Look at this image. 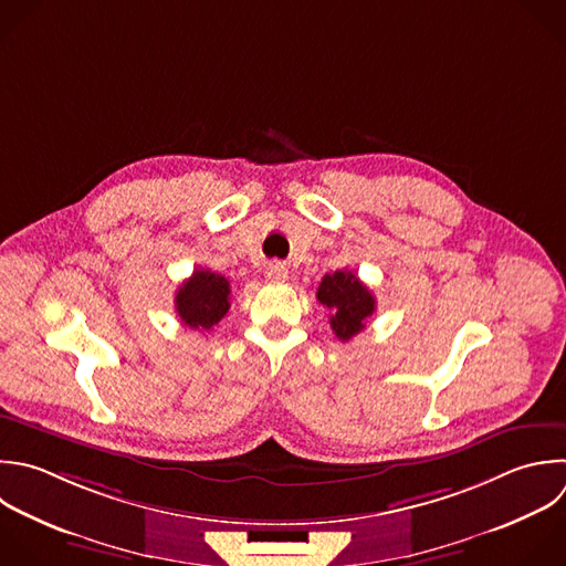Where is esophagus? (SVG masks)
Here are the masks:
<instances>
[{
  "instance_id": "obj_1",
  "label": "esophagus",
  "mask_w": 566,
  "mask_h": 566,
  "mask_svg": "<svg viewBox=\"0 0 566 566\" xmlns=\"http://www.w3.org/2000/svg\"><path fill=\"white\" fill-rule=\"evenodd\" d=\"M265 276H268V281H272V283H283L285 279H287V270H285V265H281V263H270L268 268H265Z\"/></svg>"
}]
</instances>
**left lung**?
<instances>
[{
    "label": "left lung",
    "instance_id": "left-lung-1",
    "mask_svg": "<svg viewBox=\"0 0 566 566\" xmlns=\"http://www.w3.org/2000/svg\"><path fill=\"white\" fill-rule=\"evenodd\" d=\"M316 298L332 312L329 325L340 340H349L363 332L365 321L376 310L374 294L347 270L325 274L316 290Z\"/></svg>",
    "mask_w": 566,
    "mask_h": 566
}]
</instances>
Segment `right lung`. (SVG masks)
<instances>
[{
    "label": "right lung",
    "mask_w": 566,
    "mask_h": 566,
    "mask_svg": "<svg viewBox=\"0 0 566 566\" xmlns=\"http://www.w3.org/2000/svg\"><path fill=\"white\" fill-rule=\"evenodd\" d=\"M175 310L184 325L210 332L230 310V281L210 270H195L177 290Z\"/></svg>",
    "instance_id": "obj_1"
}]
</instances>
